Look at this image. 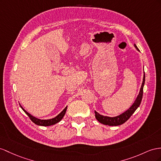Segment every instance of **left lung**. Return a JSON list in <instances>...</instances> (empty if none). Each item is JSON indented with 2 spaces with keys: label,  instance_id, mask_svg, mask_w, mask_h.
Wrapping results in <instances>:
<instances>
[{
  "label": "left lung",
  "instance_id": "8db88e82",
  "mask_svg": "<svg viewBox=\"0 0 161 161\" xmlns=\"http://www.w3.org/2000/svg\"><path fill=\"white\" fill-rule=\"evenodd\" d=\"M134 46L138 51H139V49L137 48V45L134 44ZM144 84H145V73H143V82L141 86V88H140L138 96L137 97V98H136L133 104L130 106V108L129 109H127L124 113L119 115V116H115V117H109V116H103V115H101L98 112H97L96 111H94V113H95V118L101 124H103L105 125H108V126L121 125L122 124L125 123L126 121H127L132 115H133V114L135 112V110L138 108V107L140 105V104H141L142 97H143V89Z\"/></svg>",
  "mask_w": 161,
  "mask_h": 161
}]
</instances>
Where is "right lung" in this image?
<instances>
[{
  "instance_id": "right-lung-1",
  "label": "right lung",
  "mask_w": 161,
  "mask_h": 161,
  "mask_svg": "<svg viewBox=\"0 0 161 161\" xmlns=\"http://www.w3.org/2000/svg\"><path fill=\"white\" fill-rule=\"evenodd\" d=\"M20 107H21V108L23 109V111L24 112H25L27 116L30 118L31 120H32V122H33L35 125H39V126H51V125H55V124L59 122L62 119H63V118L64 117V114L66 113V111H67V106L66 107V108L62 111V112L58 115V116H56L55 118H53L52 119H48V120H41V119H39V118H36L34 116H32L31 114H30L29 113H28L20 105Z\"/></svg>"
}]
</instances>
